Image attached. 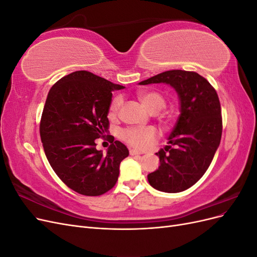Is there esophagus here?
<instances>
[{
    "label": "esophagus",
    "instance_id": "esophagus-1",
    "mask_svg": "<svg viewBox=\"0 0 257 257\" xmlns=\"http://www.w3.org/2000/svg\"><path fill=\"white\" fill-rule=\"evenodd\" d=\"M130 154H131V155H138V154H143V152H142V151H138V150L131 149V150H130Z\"/></svg>",
    "mask_w": 257,
    "mask_h": 257
}]
</instances>
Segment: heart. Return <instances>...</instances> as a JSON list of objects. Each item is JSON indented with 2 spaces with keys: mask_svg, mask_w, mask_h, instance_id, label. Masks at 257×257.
Segmentation results:
<instances>
[{
  "mask_svg": "<svg viewBox=\"0 0 257 257\" xmlns=\"http://www.w3.org/2000/svg\"><path fill=\"white\" fill-rule=\"evenodd\" d=\"M138 98L150 112H158L166 105L164 95L158 91H141L138 92ZM120 105L121 98L114 97L109 108L110 114H114L118 111ZM121 136L131 146L138 148V149H146L154 144L157 139V132L153 127H130L122 131Z\"/></svg>",
  "mask_w": 257,
  "mask_h": 257,
  "instance_id": "1",
  "label": "heart"
}]
</instances>
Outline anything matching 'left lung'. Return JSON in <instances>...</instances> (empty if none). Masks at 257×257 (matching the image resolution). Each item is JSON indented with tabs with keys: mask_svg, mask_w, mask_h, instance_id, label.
<instances>
[{
	"mask_svg": "<svg viewBox=\"0 0 257 257\" xmlns=\"http://www.w3.org/2000/svg\"><path fill=\"white\" fill-rule=\"evenodd\" d=\"M150 83H166L177 92L180 114L167 138L168 146L155 153L160 166L148 175V181L158 191L179 193L204 176L220 146L219 96L207 79L195 72L174 69L139 82Z\"/></svg>",
	"mask_w": 257,
	"mask_h": 257,
	"instance_id": "8db88e82",
	"label": "left lung"
}]
</instances>
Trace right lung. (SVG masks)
<instances>
[{
    "instance_id": "right-lung-1",
    "label": "right lung",
    "mask_w": 257,
    "mask_h": 257,
    "mask_svg": "<svg viewBox=\"0 0 257 257\" xmlns=\"http://www.w3.org/2000/svg\"><path fill=\"white\" fill-rule=\"evenodd\" d=\"M124 89L87 71L69 74L52 85L44 106L40 132L44 151L54 173L69 189L98 196L112 189L127 148L108 135L112 92ZM112 145L104 155L95 141Z\"/></svg>"
}]
</instances>
